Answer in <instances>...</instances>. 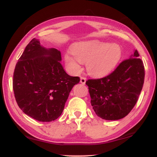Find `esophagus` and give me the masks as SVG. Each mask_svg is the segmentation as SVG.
I'll return each mask as SVG.
<instances>
[{
  "label": "esophagus",
  "mask_w": 157,
  "mask_h": 157,
  "mask_svg": "<svg viewBox=\"0 0 157 157\" xmlns=\"http://www.w3.org/2000/svg\"><path fill=\"white\" fill-rule=\"evenodd\" d=\"M86 81V77L81 76V79H80V82L82 83V84H85Z\"/></svg>",
  "instance_id": "34e87169"
}]
</instances>
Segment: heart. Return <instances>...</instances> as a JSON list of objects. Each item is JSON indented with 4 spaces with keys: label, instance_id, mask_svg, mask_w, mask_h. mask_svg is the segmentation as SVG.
Listing matches in <instances>:
<instances>
[{
    "label": "heart",
    "instance_id": "1",
    "mask_svg": "<svg viewBox=\"0 0 157 157\" xmlns=\"http://www.w3.org/2000/svg\"><path fill=\"white\" fill-rule=\"evenodd\" d=\"M73 55L66 53L65 60L75 73L81 71V63H86L88 72L94 76H103L114 69L122 56L121 47L98 40L78 43L72 47Z\"/></svg>",
    "mask_w": 157,
    "mask_h": 157
}]
</instances>
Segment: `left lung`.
Wrapping results in <instances>:
<instances>
[{"mask_svg": "<svg viewBox=\"0 0 157 157\" xmlns=\"http://www.w3.org/2000/svg\"><path fill=\"white\" fill-rule=\"evenodd\" d=\"M137 50L108 76L89 79L91 104L98 117L118 120L127 116L138 100L144 81V66Z\"/></svg>", "mask_w": 157, "mask_h": 157, "instance_id": "obj_1", "label": "left lung"}]
</instances>
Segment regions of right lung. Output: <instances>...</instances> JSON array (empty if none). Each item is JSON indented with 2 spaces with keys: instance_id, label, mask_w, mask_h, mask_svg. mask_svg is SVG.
Masks as SVG:
<instances>
[{
  "instance_id": "add662e5",
  "label": "right lung",
  "mask_w": 157,
  "mask_h": 157,
  "mask_svg": "<svg viewBox=\"0 0 157 157\" xmlns=\"http://www.w3.org/2000/svg\"><path fill=\"white\" fill-rule=\"evenodd\" d=\"M56 48H45L33 38L17 62L13 89L19 108L38 121H54L61 115L70 91L79 83L71 76L60 61Z\"/></svg>"
}]
</instances>
